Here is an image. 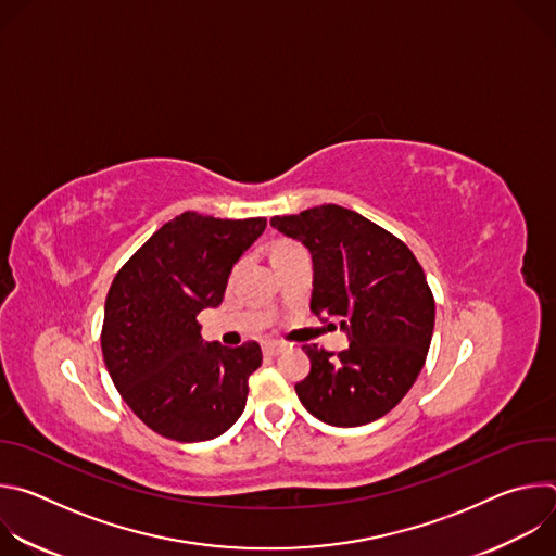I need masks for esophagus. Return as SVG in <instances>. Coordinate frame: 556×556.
I'll list each match as a JSON object with an SVG mask.
<instances>
[{
  "label": "esophagus",
  "mask_w": 556,
  "mask_h": 556,
  "mask_svg": "<svg viewBox=\"0 0 556 556\" xmlns=\"http://www.w3.org/2000/svg\"><path fill=\"white\" fill-rule=\"evenodd\" d=\"M262 348H264V354H266V356H277V354L283 352L286 345H283V343H277V341H266Z\"/></svg>",
  "instance_id": "34e87169"
}]
</instances>
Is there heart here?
<instances>
[{
    "label": "heart",
    "instance_id": "obj_1",
    "mask_svg": "<svg viewBox=\"0 0 556 556\" xmlns=\"http://www.w3.org/2000/svg\"><path fill=\"white\" fill-rule=\"evenodd\" d=\"M294 247H296V244H292V242H281L275 253H281V251H288V249H294Z\"/></svg>",
    "mask_w": 556,
    "mask_h": 556
}]
</instances>
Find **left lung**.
<instances>
[{
  "mask_svg": "<svg viewBox=\"0 0 556 556\" xmlns=\"http://www.w3.org/2000/svg\"><path fill=\"white\" fill-rule=\"evenodd\" d=\"M270 224L309 249V309L350 337L339 354L303 345L312 367L294 384L301 405L334 427L382 418L405 399L431 345L435 301L422 266L399 237L339 204Z\"/></svg>",
  "mask_w": 556,
  "mask_h": 556,
  "instance_id": "left-lung-1",
  "label": "left lung"
}]
</instances>
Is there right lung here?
Instances as JSON below:
<instances>
[{
	"label": "right lung",
	"instance_id": "right-lung-1",
	"mask_svg": "<svg viewBox=\"0 0 556 556\" xmlns=\"http://www.w3.org/2000/svg\"><path fill=\"white\" fill-rule=\"evenodd\" d=\"M266 217L185 211L157 228L116 273L101 330L108 371L127 407L176 442L222 435L247 407L262 348L202 345L198 314L219 305L232 264Z\"/></svg>",
	"mask_w": 556,
	"mask_h": 556
}]
</instances>
